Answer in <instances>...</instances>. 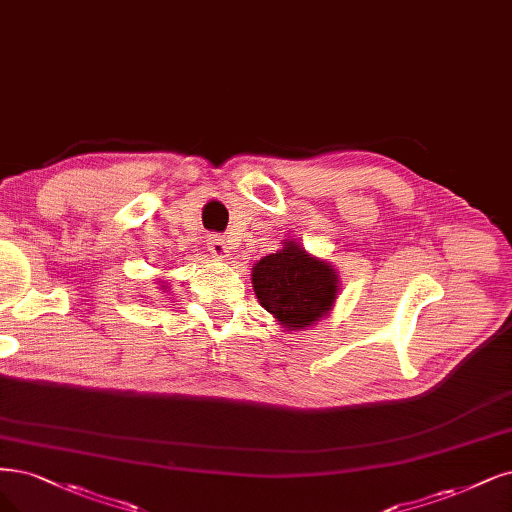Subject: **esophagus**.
<instances>
[{
	"label": "esophagus",
	"instance_id": "34e87169",
	"mask_svg": "<svg viewBox=\"0 0 512 512\" xmlns=\"http://www.w3.org/2000/svg\"><path fill=\"white\" fill-rule=\"evenodd\" d=\"M207 245H209L211 256L218 258V260H226L228 256H231V248H228V241L224 237H220V235H211Z\"/></svg>",
	"mask_w": 512,
	"mask_h": 512
}]
</instances>
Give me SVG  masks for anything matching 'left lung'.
<instances>
[{
  "label": "left lung",
  "mask_w": 512,
  "mask_h": 512,
  "mask_svg": "<svg viewBox=\"0 0 512 512\" xmlns=\"http://www.w3.org/2000/svg\"><path fill=\"white\" fill-rule=\"evenodd\" d=\"M260 305L286 330H303L330 313L339 292V275L326 260L284 241L277 254L260 258L252 269Z\"/></svg>",
  "instance_id": "8db88e82"
}]
</instances>
